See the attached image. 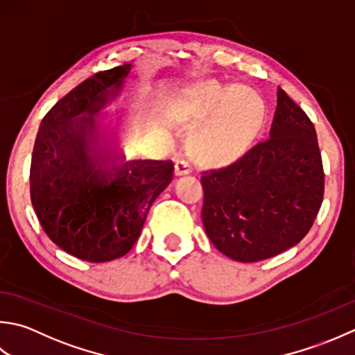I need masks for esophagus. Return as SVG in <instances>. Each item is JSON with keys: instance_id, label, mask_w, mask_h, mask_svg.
I'll list each match as a JSON object with an SVG mask.
<instances>
[{"instance_id": "obj_1", "label": "esophagus", "mask_w": 355, "mask_h": 355, "mask_svg": "<svg viewBox=\"0 0 355 355\" xmlns=\"http://www.w3.org/2000/svg\"><path fill=\"white\" fill-rule=\"evenodd\" d=\"M191 170H193L191 162L185 161V159H182V161H178V164H176V175L178 176L188 175V173H191Z\"/></svg>"}]
</instances>
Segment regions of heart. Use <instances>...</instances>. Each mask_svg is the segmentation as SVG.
Segmentation results:
<instances>
[{
    "label": "heart",
    "instance_id": "1",
    "mask_svg": "<svg viewBox=\"0 0 355 355\" xmlns=\"http://www.w3.org/2000/svg\"><path fill=\"white\" fill-rule=\"evenodd\" d=\"M209 118L193 137V151L202 161L225 162L241 155L265 119V104L247 85L207 81L194 87L180 104L184 119Z\"/></svg>",
    "mask_w": 355,
    "mask_h": 355
}]
</instances>
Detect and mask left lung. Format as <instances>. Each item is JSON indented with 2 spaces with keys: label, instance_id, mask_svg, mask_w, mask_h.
Instances as JSON below:
<instances>
[{
  "label": "left lung",
  "instance_id": "left-lung-1",
  "mask_svg": "<svg viewBox=\"0 0 355 355\" xmlns=\"http://www.w3.org/2000/svg\"><path fill=\"white\" fill-rule=\"evenodd\" d=\"M202 222L237 262H260L297 245L319 213L324 175L313 122L277 90L270 137L233 164L202 173Z\"/></svg>",
  "mask_w": 355,
  "mask_h": 355
}]
</instances>
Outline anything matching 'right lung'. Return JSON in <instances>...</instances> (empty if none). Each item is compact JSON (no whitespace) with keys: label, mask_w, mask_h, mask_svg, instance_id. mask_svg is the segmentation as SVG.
I'll return each mask as SVG.
<instances>
[{"label":"right lung","mask_w":355,"mask_h":355,"mask_svg":"<svg viewBox=\"0 0 355 355\" xmlns=\"http://www.w3.org/2000/svg\"><path fill=\"white\" fill-rule=\"evenodd\" d=\"M130 67L124 64L85 79L58 101L36 135L31 165L35 213L50 241L85 262L127 254L151 204L175 175L171 161L135 159L105 170L99 156L89 153L87 136L93 141L95 127L81 122H90L116 98ZM104 162L107 167L108 159Z\"/></svg>","instance_id":"right-lung-1"}]
</instances>
